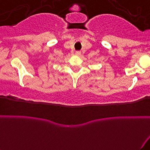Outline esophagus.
I'll return each instance as SVG.
<instances>
[{"mask_svg": "<svg viewBox=\"0 0 150 150\" xmlns=\"http://www.w3.org/2000/svg\"><path fill=\"white\" fill-rule=\"evenodd\" d=\"M75 54H76L77 56H80V55L81 54V52L80 51H75Z\"/></svg>", "mask_w": 150, "mask_h": 150, "instance_id": "obj_1", "label": "esophagus"}]
</instances>
